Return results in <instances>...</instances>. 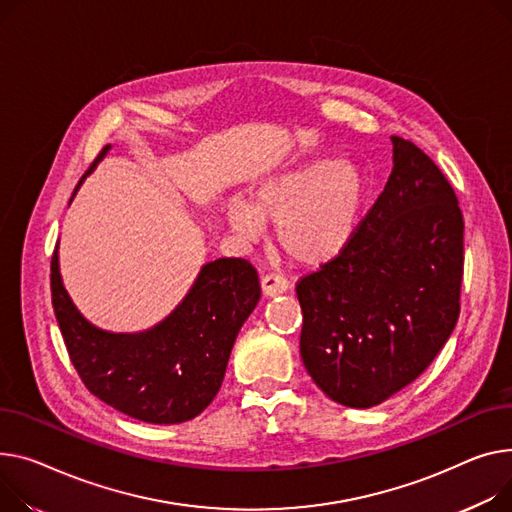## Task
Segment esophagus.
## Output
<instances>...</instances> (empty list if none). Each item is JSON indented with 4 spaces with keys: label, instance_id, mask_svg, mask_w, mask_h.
<instances>
[{
    "label": "esophagus",
    "instance_id": "34e87169",
    "mask_svg": "<svg viewBox=\"0 0 512 512\" xmlns=\"http://www.w3.org/2000/svg\"><path fill=\"white\" fill-rule=\"evenodd\" d=\"M261 290L265 296H278L288 290V280L280 274H265L261 278Z\"/></svg>",
    "mask_w": 512,
    "mask_h": 512
}]
</instances>
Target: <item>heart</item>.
I'll list each match as a JSON object with an SVG mask.
<instances>
[{
	"label": "heart",
	"mask_w": 512,
	"mask_h": 512,
	"mask_svg": "<svg viewBox=\"0 0 512 512\" xmlns=\"http://www.w3.org/2000/svg\"><path fill=\"white\" fill-rule=\"evenodd\" d=\"M366 177L352 162L317 158L265 181L249 201L230 199L226 218L245 236L278 224L282 251L300 265H321L354 238L366 206Z\"/></svg>",
	"instance_id": "obj_1"
}]
</instances>
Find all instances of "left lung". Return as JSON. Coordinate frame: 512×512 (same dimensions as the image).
Masks as SVG:
<instances>
[{
    "label": "left lung",
    "instance_id": "1",
    "mask_svg": "<svg viewBox=\"0 0 512 512\" xmlns=\"http://www.w3.org/2000/svg\"><path fill=\"white\" fill-rule=\"evenodd\" d=\"M391 140V177L350 245L296 284L304 368L348 407H372L416 381L461 311L459 199L428 154Z\"/></svg>",
    "mask_w": 512,
    "mask_h": 512
}]
</instances>
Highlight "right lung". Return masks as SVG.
<instances>
[{
    "instance_id": "right-lung-1",
    "label": "right lung",
    "mask_w": 512,
    "mask_h": 512,
    "mask_svg": "<svg viewBox=\"0 0 512 512\" xmlns=\"http://www.w3.org/2000/svg\"><path fill=\"white\" fill-rule=\"evenodd\" d=\"M259 296L257 269L243 257H222L201 267L185 300L154 329L107 333L78 313L61 284L57 249L51 257L53 311L82 383L117 412L150 424L187 422L212 403Z\"/></svg>"
}]
</instances>
